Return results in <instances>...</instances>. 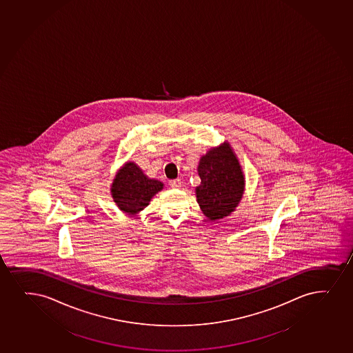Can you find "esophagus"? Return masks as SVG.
<instances>
[{"label":"esophagus","instance_id":"esophagus-1","mask_svg":"<svg viewBox=\"0 0 353 353\" xmlns=\"http://www.w3.org/2000/svg\"><path fill=\"white\" fill-rule=\"evenodd\" d=\"M169 185H170L171 188H181L182 187V182H181V179H172V181H170L169 182Z\"/></svg>","mask_w":353,"mask_h":353}]
</instances>
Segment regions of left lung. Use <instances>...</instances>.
Returning a JSON list of instances; mask_svg holds the SVG:
<instances>
[{"label": "left lung", "mask_w": 353, "mask_h": 353, "mask_svg": "<svg viewBox=\"0 0 353 353\" xmlns=\"http://www.w3.org/2000/svg\"><path fill=\"white\" fill-rule=\"evenodd\" d=\"M197 170L201 185L196 197L204 215L216 221L234 212L242 199L245 179L229 144L210 150L199 159Z\"/></svg>", "instance_id": "8db88e82"}]
</instances>
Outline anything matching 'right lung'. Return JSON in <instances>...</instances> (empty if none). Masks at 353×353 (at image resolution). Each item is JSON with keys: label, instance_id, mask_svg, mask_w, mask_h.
Returning <instances> with one entry per match:
<instances>
[{"label": "right lung", "instance_id": "1", "mask_svg": "<svg viewBox=\"0 0 353 353\" xmlns=\"http://www.w3.org/2000/svg\"><path fill=\"white\" fill-rule=\"evenodd\" d=\"M163 189V183L150 179L134 163H126L117 174L112 184L114 202L121 210L137 214L149 205L158 191Z\"/></svg>", "mask_w": 353, "mask_h": 353}]
</instances>
